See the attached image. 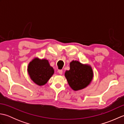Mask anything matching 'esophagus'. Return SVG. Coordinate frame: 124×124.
<instances>
[{"instance_id":"obj_1","label":"esophagus","mask_w":124,"mask_h":124,"mask_svg":"<svg viewBox=\"0 0 124 124\" xmlns=\"http://www.w3.org/2000/svg\"><path fill=\"white\" fill-rule=\"evenodd\" d=\"M58 72H59L60 75H62L63 73V71H62V70H58Z\"/></svg>"}]
</instances>
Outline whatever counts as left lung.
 Instances as JSON below:
<instances>
[{
    "instance_id": "8db88e82",
    "label": "left lung",
    "mask_w": 124,
    "mask_h": 124,
    "mask_svg": "<svg viewBox=\"0 0 124 124\" xmlns=\"http://www.w3.org/2000/svg\"><path fill=\"white\" fill-rule=\"evenodd\" d=\"M64 75L70 87L77 91L86 88L91 84L94 73L90 65L73 60L70 63V70H67Z\"/></svg>"
}]
</instances>
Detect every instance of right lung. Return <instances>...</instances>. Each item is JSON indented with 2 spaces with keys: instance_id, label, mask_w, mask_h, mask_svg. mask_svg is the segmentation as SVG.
<instances>
[{
  "instance_id": "add662e5",
  "label": "right lung",
  "mask_w": 124,
  "mask_h": 124,
  "mask_svg": "<svg viewBox=\"0 0 124 124\" xmlns=\"http://www.w3.org/2000/svg\"><path fill=\"white\" fill-rule=\"evenodd\" d=\"M27 70L31 79L38 86L45 85L54 73L48 60L38 57L34 58L29 63Z\"/></svg>"
}]
</instances>
